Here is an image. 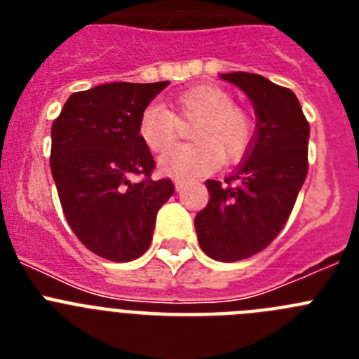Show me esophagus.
Masks as SVG:
<instances>
[{
  "mask_svg": "<svg viewBox=\"0 0 359 359\" xmlns=\"http://www.w3.org/2000/svg\"><path fill=\"white\" fill-rule=\"evenodd\" d=\"M174 187H176V190H182L183 180H174Z\"/></svg>",
  "mask_w": 359,
  "mask_h": 359,
  "instance_id": "obj_1",
  "label": "esophagus"
}]
</instances>
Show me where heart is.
Masks as SVG:
<instances>
[{
	"mask_svg": "<svg viewBox=\"0 0 359 359\" xmlns=\"http://www.w3.org/2000/svg\"><path fill=\"white\" fill-rule=\"evenodd\" d=\"M172 107L177 118L196 120L189 135L194 144L177 145L161 154L158 167L167 176L210 174L221 161L233 163L248 152L255 131L253 120L223 88H190L172 98ZM176 116L161 104L144 107L138 118V136L149 151L160 152L172 144L177 131Z\"/></svg>",
	"mask_w": 359,
	"mask_h": 359,
	"instance_id": "b5f03b06",
	"label": "heart"
}]
</instances>
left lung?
<instances>
[{
    "mask_svg": "<svg viewBox=\"0 0 359 359\" xmlns=\"http://www.w3.org/2000/svg\"><path fill=\"white\" fill-rule=\"evenodd\" d=\"M252 100L255 133L224 183L208 180L210 201L194 219L208 257L233 262L264 250L286 224L307 176L309 123L297 95L262 75L221 73Z\"/></svg>",
    "mask_w": 359,
    "mask_h": 359,
    "instance_id": "1",
    "label": "left lung"
}]
</instances>
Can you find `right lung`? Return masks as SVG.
Masks as SVG:
<instances>
[{"instance_id":"add662e5","label":"right lung","mask_w":359,"mask_h":359,"mask_svg":"<svg viewBox=\"0 0 359 359\" xmlns=\"http://www.w3.org/2000/svg\"><path fill=\"white\" fill-rule=\"evenodd\" d=\"M167 86H95L73 93L52 126L50 167L66 221L107 261L144 255L158 210L174 194L170 180H151L154 160L138 136L140 113ZM135 173L146 180L131 182Z\"/></svg>"}]
</instances>
